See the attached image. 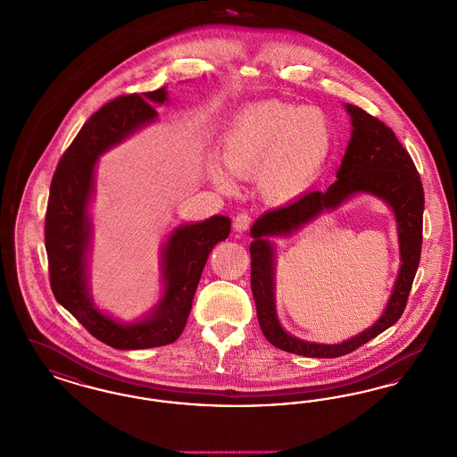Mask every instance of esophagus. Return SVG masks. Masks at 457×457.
<instances>
[{
	"label": "esophagus",
	"mask_w": 457,
	"mask_h": 457,
	"mask_svg": "<svg viewBox=\"0 0 457 457\" xmlns=\"http://www.w3.org/2000/svg\"><path fill=\"white\" fill-rule=\"evenodd\" d=\"M252 226V216L248 212H239L237 218L233 220V228L237 233H245Z\"/></svg>",
	"instance_id": "1"
}]
</instances>
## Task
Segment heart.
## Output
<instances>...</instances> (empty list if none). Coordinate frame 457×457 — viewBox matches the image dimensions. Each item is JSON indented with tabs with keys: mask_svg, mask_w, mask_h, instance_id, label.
<instances>
[{
	"mask_svg": "<svg viewBox=\"0 0 457 457\" xmlns=\"http://www.w3.org/2000/svg\"><path fill=\"white\" fill-rule=\"evenodd\" d=\"M333 149L328 115L314 107L258 102L241 110L222 137L220 156L229 173L253 177L262 195L275 204L306 194L323 175ZM218 164L209 168L220 190L233 180Z\"/></svg>",
	"mask_w": 457,
	"mask_h": 457,
	"instance_id": "obj_1",
	"label": "heart"
}]
</instances>
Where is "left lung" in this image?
<instances>
[{
    "mask_svg": "<svg viewBox=\"0 0 457 457\" xmlns=\"http://www.w3.org/2000/svg\"><path fill=\"white\" fill-rule=\"evenodd\" d=\"M352 136L345 156L337 171V182L327 192H310L293 204L265 212L250 229L253 237L252 293L262 333L274 347L316 359L347 355L393 327L406 308L411 284L421 253L423 228V187L420 175L408 151L395 132L365 110L345 104ZM357 193H370L383 198L397 218L403 265L394 294L380 320L362 334L342 345L327 346L295 339L278 323L274 311V245L270 236H290L325 210H332Z\"/></svg>",
    "mask_w": 457,
    "mask_h": 457,
    "instance_id": "obj_1",
    "label": "left lung"
}]
</instances>
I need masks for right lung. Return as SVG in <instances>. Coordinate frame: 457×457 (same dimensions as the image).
<instances>
[{
  "label": "right lung",
  "mask_w": 457,
  "mask_h": 457,
  "mask_svg": "<svg viewBox=\"0 0 457 457\" xmlns=\"http://www.w3.org/2000/svg\"><path fill=\"white\" fill-rule=\"evenodd\" d=\"M168 100L164 88L122 95L87 120L61 156L51 182L46 214V250L55 301L95 338L119 350L162 347L182 335L202 270L214 245L229 237L231 220L212 216L175 228L162 250L164 291L139 321L120 323L93 304L88 287V250L95 166L100 154L158 119L154 105Z\"/></svg>",
  "instance_id": "obj_1"
}]
</instances>
